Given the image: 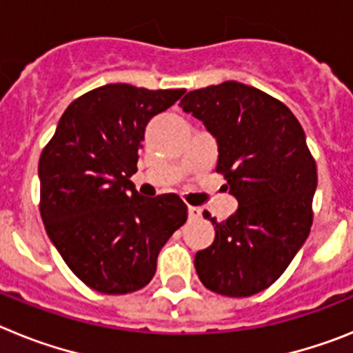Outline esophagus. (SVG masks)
<instances>
[{"label":"esophagus","instance_id":"1","mask_svg":"<svg viewBox=\"0 0 353 353\" xmlns=\"http://www.w3.org/2000/svg\"><path fill=\"white\" fill-rule=\"evenodd\" d=\"M199 217H201V208L189 207V219H199Z\"/></svg>","mask_w":353,"mask_h":353}]
</instances>
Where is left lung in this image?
<instances>
[{
	"label": "left lung",
	"mask_w": 353,
	"mask_h": 353,
	"mask_svg": "<svg viewBox=\"0 0 353 353\" xmlns=\"http://www.w3.org/2000/svg\"><path fill=\"white\" fill-rule=\"evenodd\" d=\"M180 108L217 141L215 171L239 208L196 252L199 281L226 297H249L279 279L310 235L316 162L295 114L269 93L236 81L189 92Z\"/></svg>",
	"instance_id": "8db88e82"
}]
</instances>
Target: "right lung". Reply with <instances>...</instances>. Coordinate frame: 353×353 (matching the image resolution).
<instances>
[{
  "mask_svg": "<svg viewBox=\"0 0 353 353\" xmlns=\"http://www.w3.org/2000/svg\"><path fill=\"white\" fill-rule=\"evenodd\" d=\"M185 90L105 84L61 114L39 162L40 215L81 281L105 295L141 290L162 245L187 221L176 194L143 198L130 182L145 129Z\"/></svg>",
  "mask_w": 353,
  "mask_h": 353,
  "instance_id": "add662e5",
  "label": "right lung"
}]
</instances>
